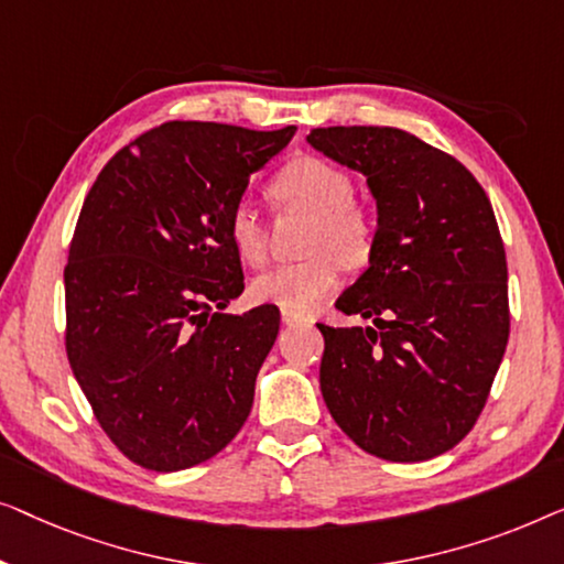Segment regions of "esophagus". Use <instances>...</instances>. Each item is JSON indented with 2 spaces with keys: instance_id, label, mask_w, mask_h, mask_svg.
Returning <instances> with one entry per match:
<instances>
[{
  "instance_id": "1",
  "label": "esophagus",
  "mask_w": 564,
  "mask_h": 564,
  "mask_svg": "<svg viewBox=\"0 0 564 564\" xmlns=\"http://www.w3.org/2000/svg\"><path fill=\"white\" fill-rule=\"evenodd\" d=\"M281 319H283V324H289V327H306V324H312V319H308V316H304V314H296V312H281Z\"/></svg>"
}]
</instances>
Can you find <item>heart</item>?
<instances>
[{
    "label": "heart",
    "instance_id": "heart-1",
    "mask_svg": "<svg viewBox=\"0 0 564 564\" xmlns=\"http://www.w3.org/2000/svg\"><path fill=\"white\" fill-rule=\"evenodd\" d=\"M273 199L312 217L306 260L279 265L252 281V296L285 312L308 314L343 281V263H368L376 225L365 206L352 202V176L327 158L301 155L275 173ZM227 235L237 256L250 265H263L268 256V227L250 202L229 209Z\"/></svg>",
    "mask_w": 564,
    "mask_h": 564
}]
</instances>
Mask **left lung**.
I'll list each match as a JSON object with an SVG mask.
<instances>
[{
	"instance_id": "1",
	"label": "left lung",
	"mask_w": 564,
	"mask_h": 564,
	"mask_svg": "<svg viewBox=\"0 0 564 564\" xmlns=\"http://www.w3.org/2000/svg\"><path fill=\"white\" fill-rule=\"evenodd\" d=\"M306 142L368 181L376 242L337 299L370 327H327L319 386L360 449L424 463L473 430L509 343V271L473 173L395 127H319Z\"/></svg>"
}]
</instances>
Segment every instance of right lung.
Segmentation results:
<instances>
[{
    "mask_svg": "<svg viewBox=\"0 0 564 564\" xmlns=\"http://www.w3.org/2000/svg\"><path fill=\"white\" fill-rule=\"evenodd\" d=\"M293 132L165 122L82 206L63 271L68 362L107 437L148 470L206 463L250 414L281 314L221 312L245 289L227 217Z\"/></svg>",
    "mask_w": 564,
    "mask_h": 564,
    "instance_id": "add662e5",
    "label": "right lung"
}]
</instances>
